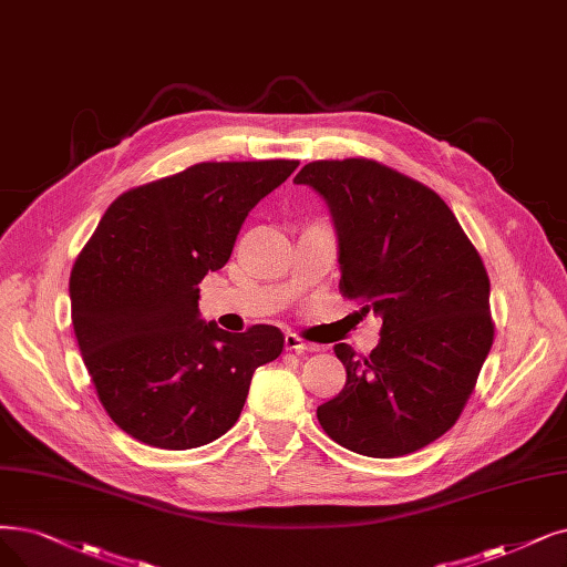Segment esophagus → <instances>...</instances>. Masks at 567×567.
<instances>
[{
  "mask_svg": "<svg viewBox=\"0 0 567 567\" xmlns=\"http://www.w3.org/2000/svg\"><path fill=\"white\" fill-rule=\"evenodd\" d=\"M284 347H286V351H298V353H313V351H319V344L305 342V339L298 337L296 332H288V334L284 337Z\"/></svg>",
  "mask_w": 567,
  "mask_h": 567,
  "instance_id": "obj_1",
  "label": "esophagus"
}]
</instances>
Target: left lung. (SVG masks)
<instances>
[{"mask_svg":"<svg viewBox=\"0 0 567 567\" xmlns=\"http://www.w3.org/2000/svg\"><path fill=\"white\" fill-rule=\"evenodd\" d=\"M292 181L330 209L342 296L383 321L370 358L334 347L347 383L316 416L355 454H412L458 421L491 351L484 262L444 199L391 167L319 161Z\"/></svg>","mask_w":567,"mask_h":567,"instance_id":"1","label":"left lung"}]
</instances>
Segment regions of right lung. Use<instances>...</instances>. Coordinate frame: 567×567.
Here are the masks:
<instances>
[{
	"mask_svg": "<svg viewBox=\"0 0 567 567\" xmlns=\"http://www.w3.org/2000/svg\"><path fill=\"white\" fill-rule=\"evenodd\" d=\"M298 161L199 163L123 193L70 277L72 323L100 402L148 446L209 444L237 423L254 372L279 358L275 326L199 319V281L230 260L258 202Z\"/></svg>",
	"mask_w": 567,
	"mask_h": 567,
	"instance_id": "1",
	"label": "right lung"
}]
</instances>
